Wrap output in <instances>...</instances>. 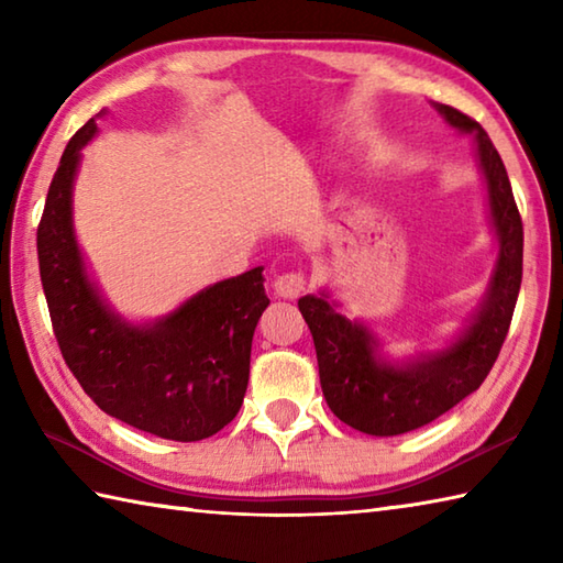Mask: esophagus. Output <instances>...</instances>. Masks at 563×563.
<instances>
[{"mask_svg":"<svg viewBox=\"0 0 563 563\" xmlns=\"http://www.w3.org/2000/svg\"><path fill=\"white\" fill-rule=\"evenodd\" d=\"M307 288V278L302 273H283L278 275V280H275V295L285 297V300H295V297H300Z\"/></svg>","mask_w":563,"mask_h":563,"instance_id":"1","label":"esophagus"}]
</instances>
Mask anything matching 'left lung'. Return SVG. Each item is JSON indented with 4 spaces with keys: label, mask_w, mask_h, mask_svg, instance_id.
Masks as SVG:
<instances>
[{
    "label": "left lung",
    "mask_w": 563,
    "mask_h": 563,
    "mask_svg": "<svg viewBox=\"0 0 563 563\" xmlns=\"http://www.w3.org/2000/svg\"><path fill=\"white\" fill-rule=\"evenodd\" d=\"M437 109L454 129L476 134L478 161L488 183L490 217L500 246L488 297L471 327L442 354L395 368L373 354L368 329L341 317L324 295H305L297 302L314 339L319 383L329 410L341 422L373 437L412 432L478 390L508 336L520 295L522 217L500 153L476 119L449 104H437Z\"/></svg>",
    "instance_id": "1"
}]
</instances>
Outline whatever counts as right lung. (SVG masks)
Returning a JSON list of instances; mask_svg holds the SVG:
<instances>
[{
	"instance_id": "1",
	"label": "right lung",
	"mask_w": 563,
	"mask_h": 563,
	"mask_svg": "<svg viewBox=\"0 0 563 563\" xmlns=\"http://www.w3.org/2000/svg\"><path fill=\"white\" fill-rule=\"evenodd\" d=\"M95 119L63 151L38 222V271L53 334L99 410L141 432L200 442L234 420L244 402L251 339L268 307L263 268L212 285L153 327L107 310L87 280L73 234V178Z\"/></svg>"
}]
</instances>
